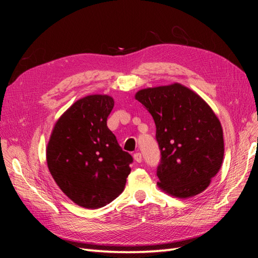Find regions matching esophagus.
Masks as SVG:
<instances>
[{
	"instance_id": "34e87169",
	"label": "esophagus",
	"mask_w": 258,
	"mask_h": 258,
	"mask_svg": "<svg viewBox=\"0 0 258 258\" xmlns=\"http://www.w3.org/2000/svg\"><path fill=\"white\" fill-rule=\"evenodd\" d=\"M133 157H134V161L136 163H141L142 162V154H141V153H135Z\"/></svg>"
}]
</instances>
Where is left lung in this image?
Returning a JSON list of instances; mask_svg holds the SVG:
<instances>
[{
    "label": "left lung",
    "mask_w": 258,
    "mask_h": 258,
    "mask_svg": "<svg viewBox=\"0 0 258 258\" xmlns=\"http://www.w3.org/2000/svg\"><path fill=\"white\" fill-rule=\"evenodd\" d=\"M135 98L156 125L158 187L178 199L205 190L224 158L223 128L211 106L179 83L140 90Z\"/></svg>",
    "instance_id": "8db88e82"
}]
</instances>
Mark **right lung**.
<instances>
[{
  "label": "right lung",
  "instance_id": "add662e5",
  "mask_svg": "<svg viewBox=\"0 0 258 258\" xmlns=\"http://www.w3.org/2000/svg\"><path fill=\"white\" fill-rule=\"evenodd\" d=\"M113 97L94 94L76 101L54 125L46 147L47 167L75 204L100 208L122 193L133 157L124 152L106 120Z\"/></svg>",
  "mask_w": 258,
  "mask_h": 258
}]
</instances>
